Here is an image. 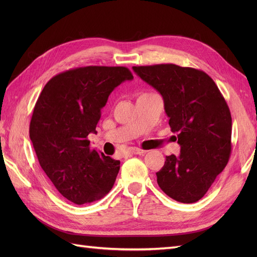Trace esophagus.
Masks as SVG:
<instances>
[{
	"label": "esophagus",
	"instance_id": "34e87169",
	"mask_svg": "<svg viewBox=\"0 0 257 257\" xmlns=\"http://www.w3.org/2000/svg\"><path fill=\"white\" fill-rule=\"evenodd\" d=\"M143 153V150L139 149V148L137 147H131L128 148V149L126 150L125 152V155H132V154H142Z\"/></svg>",
	"mask_w": 257,
	"mask_h": 257
}]
</instances>
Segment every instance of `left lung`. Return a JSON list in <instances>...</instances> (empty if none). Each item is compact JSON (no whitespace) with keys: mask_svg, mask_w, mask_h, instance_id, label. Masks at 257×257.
<instances>
[{"mask_svg":"<svg viewBox=\"0 0 257 257\" xmlns=\"http://www.w3.org/2000/svg\"><path fill=\"white\" fill-rule=\"evenodd\" d=\"M141 78L164 99L180 154L166 157L157 173L166 195L184 204L196 203L227 165L231 152V115L211 77L200 69L176 64L133 66Z\"/></svg>","mask_w":257,"mask_h":257,"instance_id":"left-lung-1","label":"left lung"}]
</instances>
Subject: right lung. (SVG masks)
Listing matches in <instances>:
<instances>
[{
    "instance_id": "obj_1",
    "label": "right lung",
    "mask_w": 257,
    "mask_h": 257,
    "mask_svg": "<svg viewBox=\"0 0 257 257\" xmlns=\"http://www.w3.org/2000/svg\"><path fill=\"white\" fill-rule=\"evenodd\" d=\"M133 75L124 66H84L60 73L46 83L30 122V138L45 174L76 205L106 196L120 161L90 147L102 108L115 87Z\"/></svg>"
}]
</instances>
